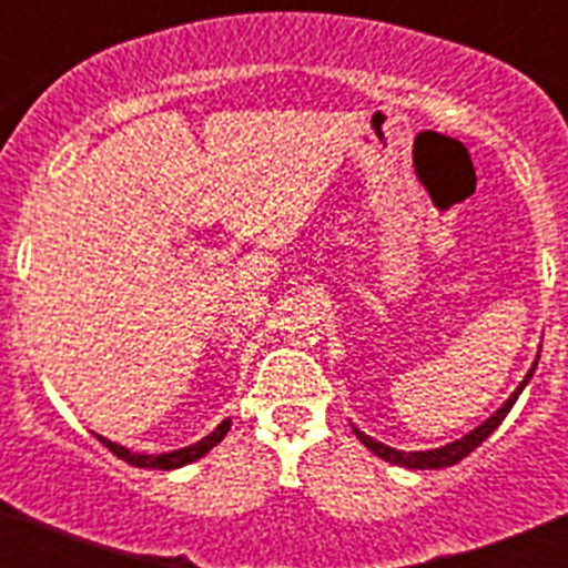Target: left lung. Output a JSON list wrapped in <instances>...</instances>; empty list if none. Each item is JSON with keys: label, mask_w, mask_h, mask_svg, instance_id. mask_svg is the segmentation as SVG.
I'll use <instances>...</instances> for the list:
<instances>
[{"label": "left lung", "mask_w": 568, "mask_h": 568, "mask_svg": "<svg viewBox=\"0 0 568 568\" xmlns=\"http://www.w3.org/2000/svg\"><path fill=\"white\" fill-rule=\"evenodd\" d=\"M538 358H540V349H538V355H535V361H531L529 373L524 375V381H520V384H518V389H515V393H511L509 398L504 400V406H500V409H495V413H491L489 418L484 420V424H478V426H475V429H469V433H466V435L455 438L453 444L435 446V449H415V453H413V449H409V453H404V449H395V446H386V444H381V440L369 438V435L361 433L358 426L353 424L355 438H358L361 444H364L366 449H369V453H375V455H378V458H384L386 464L406 466V469H444V466L458 464V460H464L466 455L471 453V449H478V446L484 444V440L489 438V435L495 433V429H498L500 420H504L506 415H509V409H511V406H515L518 395L524 393L526 384H529L531 375H535V369H538Z\"/></svg>", "instance_id": "8db88e82"}]
</instances>
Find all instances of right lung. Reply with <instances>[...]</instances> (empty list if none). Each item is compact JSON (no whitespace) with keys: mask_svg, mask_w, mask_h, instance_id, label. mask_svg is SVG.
<instances>
[{"mask_svg":"<svg viewBox=\"0 0 568 568\" xmlns=\"http://www.w3.org/2000/svg\"><path fill=\"white\" fill-rule=\"evenodd\" d=\"M227 429H230V418L222 420V424L215 426L210 435H204L202 440H195V444L184 446V449H173V453H162V455L133 453V449H128V446L102 438V435H97V438L102 440L104 446H108L110 453L119 455L122 460H128L130 466H139V469H164V471H170V469H182V466H187V464H193V460L204 458V455H207L213 446L222 444L224 435H227Z\"/></svg>","mask_w":568,"mask_h":568,"instance_id":"add662e5","label":"right lung"}]
</instances>
